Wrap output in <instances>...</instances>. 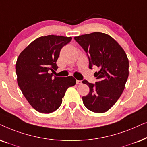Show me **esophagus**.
<instances>
[{"mask_svg":"<svg viewBox=\"0 0 147 147\" xmlns=\"http://www.w3.org/2000/svg\"><path fill=\"white\" fill-rule=\"evenodd\" d=\"M77 84H82V81H79V80H77Z\"/></svg>","mask_w":147,"mask_h":147,"instance_id":"34e87169","label":"esophagus"}]
</instances>
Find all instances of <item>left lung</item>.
<instances>
[{"label":"left lung","instance_id":"1","mask_svg":"<svg viewBox=\"0 0 147 147\" xmlns=\"http://www.w3.org/2000/svg\"><path fill=\"white\" fill-rule=\"evenodd\" d=\"M87 53L89 68L96 66L99 70L94 76L97 81L83 83L89 93L82 97L85 106L95 113H103L113 106L124 91L129 75V62L126 52L113 38L106 34L94 32L75 37Z\"/></svg>","mask_w":147,"mask_h":147}]
</instances>
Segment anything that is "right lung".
<instances>
[{
    "label": "right lung",
    "mask_w": 147,
    "mask_h": 147,
    "mask_svg": "<svg viewBox=\"0 0 147 147\" xmlns=\"http://www.w3.org/2000/svg\"><path fill=\"white\" fill-rule=\"evenodd\" d=\"M71 40V37L54 35L40 37L29 44L17 58V83L29 104L39 112L56 111L68 88L76 84L72 76L54 77L52 73L58 68L56 61L60 50Z\"/></svg>",
    "instance_id": "add662e5"
}]
</instances>
